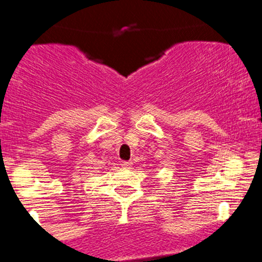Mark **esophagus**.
<instances>
[{
	"mask_svg": "<svg viewBox=\"0 0 262 262\" xmlns=\"http://www.w3.org/2000/svg\"><path fill=\"white\" fill-rule=\"evenodd\" d=\"M130 166H132L130 161H123V162H121V167H124V168H129Z\"/></svg>",
	"mask_w": 262,
	"mask_h": 262,
	"instance_id": "esophagus-1",
	"label": "esophagus"
}]
</instances>
